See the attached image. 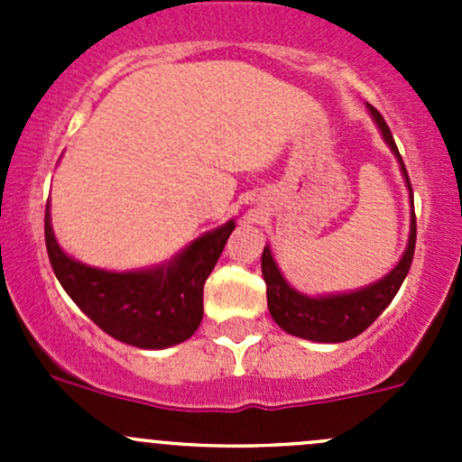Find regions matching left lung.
<instances>
[{
	"instance_id": "8db88e82",
	"label": "left lung",
	"mask_w": 462,
	"mask_h": 462,
	"mask_svg": "<svg viewBox=\"0 0 462 462\" xmlns=\"http://www.w3.org/2000/svg\"><path fill=\"white\" fill-rule=\"evenodd\" d=\"M369 106L371 116H374L377 127H380L382 138L389 144L391 152L398 156L400 170H402L404 180H407L409 192H411L407 167H404L402 156H400L398 147H395L393 136L389 132V125L384 123V118H382L375 106ZM413 250H416V212L411 209V232H409L407 250H404L398 265L386 277L377 279L375 283L360 288V291L339 292V295L326 297H309L288 286V282L282 277L277 263H274L273 254H270V248L265 245L263 254H261V273H263L265 279V295H268L270 315H273V319L286 333L301 339H310V342L337 344L357 337L362 330L369 328L380 318L382 310L391 304L395 292L400 291L409 268H411Z\"/></svg>"
}]
</instances>
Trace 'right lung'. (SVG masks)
Instances as JSON below:
<instances>
[{"mask_svg":"<svg viewBox=\"0 0 462 462\" xmlns=\"http://www.w3.org/2000/svg\"><path fill=\"white\" fill-rule=\"evenodd\" d=\"M232 230L235 221H227L156 268L109 273L69 257L55 241L49 205L44 214L46 253L58 282L105 333L138 348H167L192 337L203 319V283Z\"/></svg>","mask_w":462,"mask_h":462,"instance_id":"obj_1","label":"right lung"}]
</instances>
